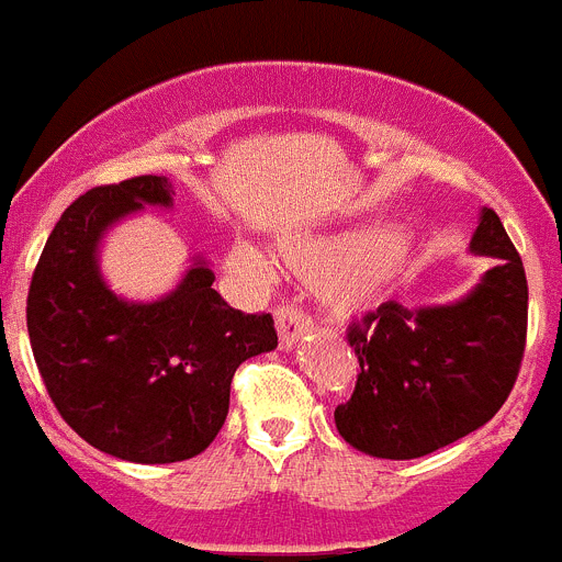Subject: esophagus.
I'll use <instances>...</instances> for the list:
<instances>
[{"instance_id":"1","label":"esophagus","mask_w":562,"mask_h":562,"mask_svg":"<svg viewBox=\"0 0 562 562\" xmlns=\"http://www.w3.org/2000/svg\"><path fill=\"white\" fill-rule=\"evenodd\" d=\"M276 326H278V340L281 349H292L297 340L312 331V321L304 310H297L295 304L278 306L276 312Z\"/></svg>"}]
</instances>
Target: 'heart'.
<instances>
[{"instance_id":"obj_1","label":"heart","mask_w":562,"mask_h":562,"mask_svg":"<svg viewBox=\"0 0 562 562\" xmlns=\"http://www.w3.org/2000/svg\"><path fill=\"white\" fill-rule=\"evenodd\" d=\"M281 256L286 265L312 284H326L331 310L351 315L369 310L385 286L394 281L408 256V238L385 231L369 238L366 233H292L281 238ZM233 267L247 272H267V258L252 245H236Z\"/></svg>"}]
</instances>
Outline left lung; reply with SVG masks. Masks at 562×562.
I'll return each mask as SVG.
<instances>
[{
  "label": "left lung",
  "mask_w": 562,
  "mask_h": 562,
  "mask_svg": "<svg viewBox=\"0 0 562 562\" xmlns=\"http://www.w3.org/2000/svg\"><path fill=\"white\" fill-rule=\"evenodd\" d=\"M470 252L498 261L461 301L422 310L385 301L349 326L360 374L335 425L351 448L419 459L479 430L506 402L526 349L524 261L490 207Z\"/></svg>",
  "instance_id": "obj_1"
}]
</instances>
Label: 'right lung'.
I'll use <instances>...</instances> for the list:
<instances>
[{
	"instance_id": "right-lung-1",
	"label": "right lung",
	"mask_w": 562,
	"mask_h": 562,
	"mask_svg": "<svg viewBox=\"0 0 562 562\" xmlns=\"http://www.w3.org/2000/svg\"><path fill=\"white\" fill-rule=\"evenodd\" d=\"M166 177L98 186L61 213L27 292L38 374L61 419L103 453L137 464L200 456L231 408L236 369L278 346L272 315H245L191 270L157 301H126L98 267L103 233L143 205L171 207Z\"/></svg>"
}]
</instances>
